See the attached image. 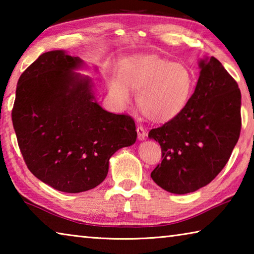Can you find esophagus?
<instances>
[{
  "label": "esophagus",
  "instance_id": "34e87169",
  "mask_svg": "<svg viewBox=\"0 0 254 254\" xmlns=\"http://www.w3.org/2000/svg\"><path fill=\"white\" fill-rule=\"evenodd\" d=\"M136 132H137V139H139L140 141L145 140V136H147V131L144 130L143 127H137Z\"/></svg>",
  "mask_w": 254,
  "mask_h": 254
}]
</instances>
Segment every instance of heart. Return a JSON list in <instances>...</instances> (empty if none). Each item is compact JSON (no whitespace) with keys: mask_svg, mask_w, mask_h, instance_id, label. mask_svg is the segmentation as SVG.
I'll list each match as a JSON object with an SVG mask.
<instances>
[{"mask_svg":"<svg viewBox=\"0 0 254 254\" xmlns=\"http://www.w3.org/2000/svg\"><path fill=\"white\" fill-rule=\"evenodd\" d=\"M192 88L194 76L187 66L157 55L133 58L110 83L111 96L120 107L130 103V89L137 91V106L156 123L168 122L182 113Z\"/></svg>","mask_w":254,"mask_h":254,"instance_id":"obj_1","label":"heart"}]
</instances>
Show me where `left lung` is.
Instances as JSON below:
<instances>
[{
  "label": "left lung",
  "instance_id": "8db88e82",
  "mask_svg": "<svg viewBox=\"0 0 254 254\" xmlns=\"http://www.w3.org/2000/svg\"><path fill=\"white\" fill-rule=\"evenodd\" d=\"M195 92L182 113L152 128L160 144L161 165L151 173L158 186L188 194L206 186L224 168L241 131V92L222 64L201 58Z\"/></svg>",
  "mask_w": 254,
  "mask_h": 254
}]
</instances>
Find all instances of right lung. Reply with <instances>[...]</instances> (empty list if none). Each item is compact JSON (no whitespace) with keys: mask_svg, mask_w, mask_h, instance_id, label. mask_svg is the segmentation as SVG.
I'll list each match as a JSON object with an SVG mask.
<instances>
[{"mask_svg":"<svg viewBox=\"0 0 254 254\" xmlns=\"http://www.w3.org/2000/svg\"><path fill=\"white\" fill-rule=\"evenodd\" d=\"M86 67L65 50L42 54L20 76L12 110L29 170L70 194L98 186L110 158L136 140L131 117L110 113L96 102L93 79L77 72Z\"/></svg>","mask_w":254,"mask_h":254,"instance_id":"1","label":"right lung"}]
</instances>
